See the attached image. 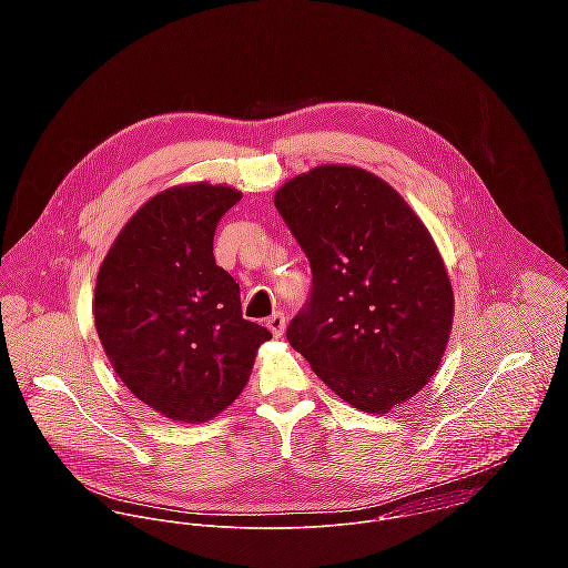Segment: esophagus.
Returning <instances> with one entry per match:
<instances>
[{
  "mask_svg": "<svg viewBox=\"0 0 568 568\" xmlns=\"http://www.w3.org/2000/svg\"><path fill=\"white\" fill-rule=\"evenodd\" d=\"M266 327L273 332V336H282L284 329H286V320L282 313H273L268 320H266Z\"/></svg>",
  "mask_w": 568,
  "mask_h": 568,
  "instance_id": "1",
  "label": "esophagus"
}]
</instances>
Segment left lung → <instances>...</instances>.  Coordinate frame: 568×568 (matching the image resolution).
Masks as SVG:
<instances>
[{
  "label": "left lung",
  "mask_w": 568,
  "mask_h": 568,
  "mask_svg": "<svg viewBox=\"0 0 568 568\" xmlns=\"http://www.w3.org/2000/svg\"><path fill=\"white\" fill-rule=\"evenodd\" d=\"M313 268V293L288 343L347 405L387 413L437 372L455 297L439 248L381 176L317 165L275 192Z\"/></svg>",
  "instance_id": "8db88e82"
}]
</instances>
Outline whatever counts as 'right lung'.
Segmentation results:
<instances>
[{
	"mask_svg": "<svg viewBox=\"0 0 568 568\" xmlns=\"http://www.w3.org/2000/svg\"><path fill=\"white\" fill-rule=\"evenodd\" d=\"M241 199L205 181L163 190L131 216L98 271L93 320L111 367L174 422L223 413L271 338L244 320L241 286L214 260L216 225Z\"/></svg>",
	"mask_w": 568,
	"mask_h": 568,
	"instance_id": "right-lung-1",
	"label": "right lung"
}]
</instances>
